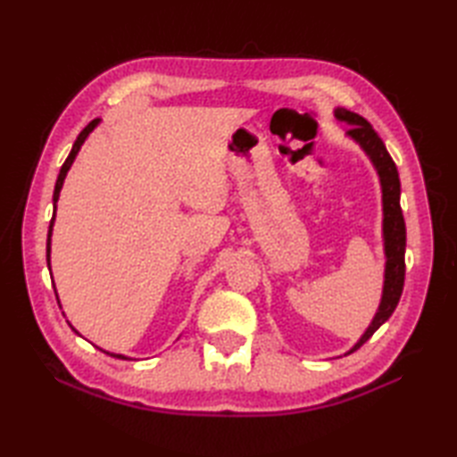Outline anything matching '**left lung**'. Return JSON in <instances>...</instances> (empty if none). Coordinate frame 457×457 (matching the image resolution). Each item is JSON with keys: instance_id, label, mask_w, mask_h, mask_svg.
Returning <instances> with one entry per match:
<instances>
[{"instance_id": "obj_1", "label": "left lung", "mask_w": 457, "mask_h": 457, "mask_svg": "<svg viewBox=\"0 0 457 457\" xmlns=\"http://www.w3.org/2000/svg\"><path fill=\"white\" fill-rule=\"evenodd\" d=\"M336 118L352 125L347 135L353 137L365 153L371 157L375 169L378 172V179H381L383 187V236H385V253H386V269H385V287H383V298L381 306H378V312L375 314L371 326L367 328L363 337L355 344V349L361 347L369 337H371L378 328H381L386 320L391 318L395 312L396 304H399L403 287H404V247H406V228H404V218L401 210V180H399V170H396V164L393 157L386 151L383 139L378 137V133L371 128L365 118L359 113L347 112L344 108L336 110ZM349 352V353H352Z\"/></svg>"}]
</instances>
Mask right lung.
<instances>
[{"label":"right lung","instance_id":"1","mask_svg":"<svg viewBox=\"0 0 457 457\" xmlns=\"http://www.w3.org/2000/svg\"><path fill=\"white\" fill-rule=\"evenodd\" d=\"M98 121H100V120H92V121H90L88 125H86V128L80 131L79 137H76V141H74V145H72L71 154H68L64 164L61 167V172H58V179H56V184H54V194H53L54 204H56V200H58V194H61V188H62V182H64V177H66L68 169H71V164L74 162L76 154H79V151H80V147H82V143L86 141V137H88L90 131L96 128V125H98ZM54 208H56V206H54ZM53 221H54V216H53V220H51V226H48V237H46V265H48V261H51V259H48V255H51V231H53ZM54 295H56V293H54ZM74 332H76V329H74ZM108 355L125 359L123 355H115V353H108Z\"/></svg>","mask_w":457,"mask_h":457}]
</instances>
